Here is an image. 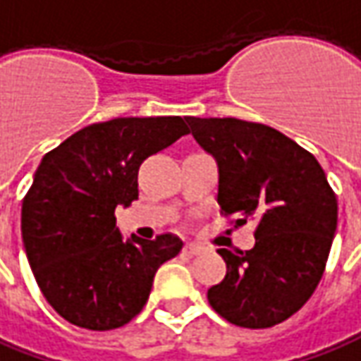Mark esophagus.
<instances>
[{
	"instance_id": "obj_1",
	"label": "esophagus",
	"mask_w": 361,
	"mask_h": 361,
	"mask_svg": "<svg viewBox=\"0 0 361 361\" xmlns=\"http://www.w3.org/2000/svg\"><path fill=\"white\" fill-rule=\"evenodd\" d=\"M183 251L188 252V255H200V252L203 251V247H201V245H195V243H185Z\"/></svg>"
}]
</instances>
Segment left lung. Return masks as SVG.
Instances as JSON below:
<instances>
[{
	"label": "left lung",
	"instance_id": "left-lung-1",
	"mask_svg": "<svg viewBox=\"0 0 361 361\" xmlns=\"http://www.w3.org/2000/svg\"><path fill=\"white\" fill-rule=\"evenodd\" d=\"M188 132L219 170L217 201L237 225L255 217V247L217 249L227 264L207 290L213 310L243 328H271L298 312L324 274L338 201L310 152L283 132L237 118L188 116Z\"/></svg>",
	"mask_w": 361,
	"mask_h": 361
}]
</instances>
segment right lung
Listing matches in <instances>:
<instances>
[{"instance_id":"add662e5","label":"right lung","mask_w":361,"mask_h":361,"mask_svg":"<svg viewBox=\"0 0 361 361\" xmlns=\"http://www.w3.org/2000/svg\"><path fill=\"white\" fill-rule=\"evenodd\" d=\"M188 134L181 116L90 124L43 156L21 207V237L41 293L67 322L87 330L128 324L180 237L124 239L114 209L138 200V170Z\"/></svg>"}]
</instances>
